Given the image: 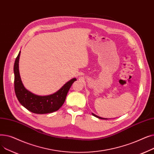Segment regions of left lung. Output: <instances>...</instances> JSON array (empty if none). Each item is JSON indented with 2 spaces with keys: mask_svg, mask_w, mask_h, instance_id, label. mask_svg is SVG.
<instances>
[{
  "mask_svg": "<svg viewBox=\"0 0 154 154\" xmlns=\"http://www.w3.org/2000/svg\"><path fill=\"white\" fill-rule=\"evenodd\" d=\"M94 116H95V117H97V118H99V119H105V118H102V117H99V116H97V115H95V114H92Z\"/></svg>",
  "mask_w": 154,
  "mask_h": 154,
  "instance_id": "8db88e82",
  "label": "left lung"
}]
</instances>
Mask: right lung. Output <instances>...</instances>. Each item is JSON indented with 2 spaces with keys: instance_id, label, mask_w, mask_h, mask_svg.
<instances>
[{
  "instance_id": "obj_1",
  "label": "right lung",
  "mask_w": 154,
  "mask_h": 154,
  "mask_svg": "<svg viewBox=\"0 0 154 154\" xmlns=\"http://www.w3.org/2000/svg\"><path fill=\"white\" fill-rule=\"evenodd\" d=\"M20 55V51L15 59L14 66V89L19 102L22 106L34 114H44L58 110L66 100L67 94L72 84L77 80L76 78L69 80L53 94L45 96L35 95L26 89L22 84L19 69Z\"/></svg>"
}]
</instances>
